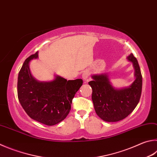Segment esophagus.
<instances>
[{
    "label": "esophagus",
    "instance_id": "esophagus-1",
    "mask_svg": "<svg viewBox=\"0 0 157 157\" xmlns=\"http://www.w3.org/2000/svg\"><path fill=\"white\" fill-rule=\"evenodd\" d=\"M88 76H89V72H88V71H84L83 74H82V78H83V79H84V81H86V82L88 81Z\"/></svg>",
    "mask_w": 157,
    "mask_h": 157
}]
</instances>
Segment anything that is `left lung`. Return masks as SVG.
<instances>
[{
	"mask_svg": "<svg viewBox=\"0 0 157 157\" xmlns=\"http://www.w3.org/2000/svg\"><path fill=\"white\" fill-rule=\"evenodd\" d=\"M126 59L132 62L135 79L129 86L114 87L108 73L93 75L88 82L93 89L92 100L95 110L102 120L108 122L121 121L128 117L137 106L142 90V75L138 61L132 53Z\"/></svg>",
	"mask_w": 157,
	"mask_h": 157,
	"instance_id": "left-lung-1",
	"label": "left lung"
}]
</instances>
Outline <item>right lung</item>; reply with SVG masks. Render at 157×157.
Wrapping results in <instances>:
<instances>
[{
	"instance_id": "obj_1",
	"label": "right lung",
	"mask_w": 157,
	"mask_h": 157,
	"mask_svg": "<svg viewBox=\"0 0 157 157\" xmlns=\"http://www.w3.org/2000/svg\"><path fill=\"white\" fill-rule=\"evenodd\" d=\"M38 52L25 59L18 78V98L25 112L33 120L47 126L59 123L69 115L72 99L82 86V79L67 80L55 75L52 81L40 82L31 75L29 63Z\"/></svg>"
}]
</instances>
